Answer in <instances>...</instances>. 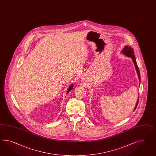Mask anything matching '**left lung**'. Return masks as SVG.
Segmentation results:
<instances>
[{"mask_svg": "<svg viewBox=\"0 0 156 156\" xmlns=\"http://www.w3.org/2000/svg\"><path fill=\"white\" fill-rule=\"evenodd\" d=\"M122 52L126 56H127V57L132 58V60H133V64H134L135 67V69H136V70L138 78H139V81L140 82V74L139 69V68H138L137 65L136 58H135V55H134V51H133V48L131 47H130V46H125V47L123 48V50L122 51ZM139 98L138 97V100H137V101L136 104V106L135 107L134 110L136 109L137 105V104H138ZM134 110H133V111H134Z\"/></svg>", "mask_w": 156, "mask_h": 156, "instance_id": "8db88e82", "label": "left lung"}]
</instances>
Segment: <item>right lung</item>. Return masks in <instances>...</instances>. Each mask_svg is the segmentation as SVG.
Returning a JSON list of instances; mask_svg holds the SVG:
<instances>
[{
  "label": "right lung",
  "mask_w": 156,
  "mask_h": 156,
  "mask_svg": "<svg viewBox=\"0 0 156 156\" xmlns=\"http://www.w3.org/2000/svg\"><path fill=\"white\" fill-rule=\"evenodd\" d=\"M73 88V84H72V85H71V86L68 88V90L67 93H68L70 91H71V90H72Z\"/></svg>",
  "instance_id": "obj_1"
}]
</instances>
